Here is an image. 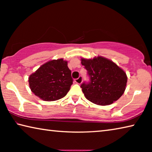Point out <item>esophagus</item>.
Segmentation results:
<instances>
[{
    "mask_svg": "<svg viewBox=\"0 0 152 152\" xmlns=\"http://www.w3.org/2000/svg\"><path fill=\"white\" fill-rule=\"evenodd\" d=\"M75 82H76L78 84H80L82 82V77L80 76L78 78H77L75 80Z\"/></svg>",
    "mask_w": 152,
    "mask_h": 152,
    "instance_id": "1",
    "label": "esophagus"
}]
</instances>
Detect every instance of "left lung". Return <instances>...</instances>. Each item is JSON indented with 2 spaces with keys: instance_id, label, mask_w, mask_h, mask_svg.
<instances>
[{
  "instance_id": "8db88e82",
  "label": "left lung",
  "mask_w": 152,
  "mask_h": 152,
  "mask_svg": "<svg viewBox=\"0 0 152 152\" xmlns=\"http://www.w3.org/2000/svg\"><path fill=\"white\" fill-rule=\"evenodd\" d=\"M81 63L91 78L90 83L81 85L82 92L88 101L105 106L117 101L124 93L127 74L113 61L97 56L93 59L82 58Z\"/></svg>"
}]
</instances>
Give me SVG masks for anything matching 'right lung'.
<instances>
[{
	"mask_svg": "<svg viewBox=\"0 0 152 152\" xmlns=\"http://www.w3.org/2000/svg\"><path fill=\"white\" fill-rule=\"evenodd\" d=\"M31 91L43 101H54L66 96L73 79L68 61L52 60L41 66L29 77Z\"/></svg>",
	"mask_w": 152,
	"mask_h": 152,
	"instance_id": "obj_1",
	"label": "right lung"
}]
</instances>
